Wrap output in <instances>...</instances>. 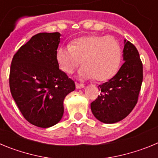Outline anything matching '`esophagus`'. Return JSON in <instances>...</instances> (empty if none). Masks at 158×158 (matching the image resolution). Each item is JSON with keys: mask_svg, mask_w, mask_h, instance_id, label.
<instances>
[{"mask_svg": "<svg viewBox=\"0 0 158 158\" xmlns=\"http://www.w3.org/2000/svg\"><path fill=\"white\" fill-rule=\"evenodd\" d=\"M85 87V85H84L83 84H80V83H77V82H76V88L77 89H82V88Z\"/></svg>", "mask_w": 158, "mask_h": 158, "instance_id": "esophagus-1", "label": "esophagus"}]
</instances>
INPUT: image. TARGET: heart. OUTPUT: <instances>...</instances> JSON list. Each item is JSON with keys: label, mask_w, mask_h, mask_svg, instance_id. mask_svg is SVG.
Returning a JSON list of instances; mask_svg holds the SVG:
<instances>
[{"label": "heart", "mask_w": 158, "mask_h": 158, "mask_svg": "<svg viewBox=\"0 0 158 158\" xmlns=\"http://www.w3.org/2000/svg\"><path fill=\"white\" fill-rule=\"evenodd\" d=\"M122 48L115 38L100 35L79 37L72 44L62 46L57 51L60 68L71 74L81 64V79L105 81L115 75L122 61Z\"/></svg>", "instance_id": "1"}]
</instances>
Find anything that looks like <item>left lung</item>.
Segmentation results:
<instances>
[{
    "mask_svg": "<svg viewBox=\"0 0 158 158\" xmlns=\"http://www.w3.org/2000/svg\"><path fill=\"white\" fill-rule=\"evenodd\" d=\"M124 62L116 74L98 86L100 94L91 103L94 116L104 123L126 118L136 105L143 79V67L134 44L124 40Z\"/></svg>",
    "mask_w": 158,
    "mask_h": 158,
    "instance_id": "obj_1",
    "label": "left lung"
}]
</instances>
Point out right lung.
Returning <instances> with one entry per match:
<instances>
[{
  "label": "right lung",
  "instance_id": "1",
  "mask_svg": "<svg viewBox=\"0 0 158 158\" xmlns=\"http://www.w3.org/2000/svg\"><path fill=\"white\" fill-rule=\"evenodd\" d=\"M60 33H39L14 54L9 73L12 96L26 120L39 127L58 123L65 96L74 81L59 69L57 49Z\"/></svg>",
  "mask_w": 158,
  "mask_h": 158
}]
</instances>
